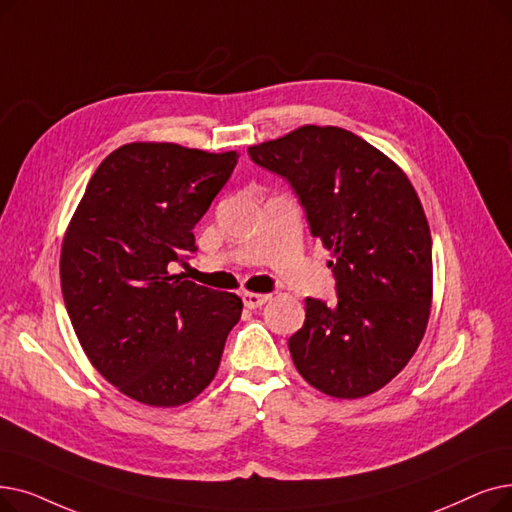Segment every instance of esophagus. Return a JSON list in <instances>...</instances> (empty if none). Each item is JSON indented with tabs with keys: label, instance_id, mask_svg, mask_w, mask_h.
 <instances>
[{
	"label": "esophagus",
	"instance_id": "esophagus-1",
	"mask_svg": "<svg viewBox=\"0 0 512 512\" xmlns=\"http://www.w3.org/2000/svg\"><path fill=\"white\" fill-rule=\"evenodd\" d=\"M268 299H270V295H261V293H242V303H244V307H249V309H257V307H261L263 303H268Z\"/></svg>",
	"mask_w": 512,
	"mask_h": 512
}]
</instances>
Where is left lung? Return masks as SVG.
<instances>
[{"instance_id": "obj_1", "label": "left lung", "mask_w": 512, "mask_h": 512, "mask_svg": "<svg viewBox=\"0 0 512 512\" xmlns=\"http://www.w3.org/2000/svg\"><path fill=\"white\" fill-rule=\"evenodd\" d=\"M249 157L291 184L332 257L337 303L307 297L288 339L299 374L341 399L385 387L425 335L433 291L431 232L406 173L341 127L305 125Z\"/></svg>"}]
</instances>
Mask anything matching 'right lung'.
<instances>
[{"label": "right lung", "mask_w": 512, "mask_h": 512, "mask_svg": "<svg viewBox=\"0 0 512 512\" xmlns=\"http://www.w3.org/2000/svg\"><path fill=\"white\" fill-rule=\"evenodd\" d=\"M236 152L125 144L92 175L64 234L60 284L94 368L140 404L171 408L219 368L242 301L182 276L194 226L226 186Z\"/></svg>", "instance_id": "obj_1"}]
</instances>
